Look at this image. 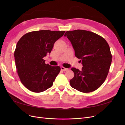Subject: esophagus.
I'll return each mask as SVG.
<instances>
[{
    "label": "esophagus",
    "mask_w": 125,
    "mask_h": 125,
    "mask_svg": "<svg viewBox=\"0 0 125 125\" xmlns=\"http://www.w3.org/2000/svg\"><path fill=\"white\" fill-rule=\"evenodd\" d=\"M60 68H61V70H62V71H65L68 70V69H67V68H66L63 67H62V66L61 67H60Z\"/></svg>",
    "instance_id": "34e87169"
}]
</instances>
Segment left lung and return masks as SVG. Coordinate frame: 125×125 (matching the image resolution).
I'll return each instance as SVG.
<instances>
[{"label":"left lung","instance_id":"obj_1","mask_svg":"<svg viewBox=\"0 0 125 125\" xmlns=\"http://www.w3.org/2000/svg\"><path fill=\"white\" fill-rule=\"evenodd\" d=\"M71 42L75 56L80 59L81 70L71 68L74 75L70 80L72 88L83 93L94 91L106 78L112 62L109 45L103 37L86 30L67 31L65 35Z\"/></svg>","mask_w":125,"mask_h":125}]
</instances>
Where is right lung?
<instances>
[{"label": "right lung", "instance_id": "1", "mask_svg": "<svg viewBox=\"0 0 125 125\" xmlns=\"http://www.w3.org/2000/svg\"><path fill=\"white\" fill-rule=\"evenodd\" d=\"M65 31L40 30L26 33L19 40L14 59L20 81L28 90L40 93L51 88L60 71L59 66L45 63L55 42Z\"/></svg>", "mask_w": 125, "mask_h": 125}]
</instances>
